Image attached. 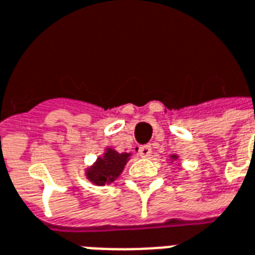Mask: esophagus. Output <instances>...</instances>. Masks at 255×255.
<instances>
[{
	"instance_id": "esophagus-1",
	"label": "esophagus",
	"mask_w": 255,
	"mask_h": 255,
	"mask_svg": "<svg viewBox=\"0 0 255 255\" xmlns=\"http://www.w3.org/2000/svg\"><path fill=\"white\" fill-rule=\"evenodd\" d=\"M138 154L141 155V157H149V155L151 154V146L150 145L139 146V149H138Z\"/></svg>"
}]
</instances>
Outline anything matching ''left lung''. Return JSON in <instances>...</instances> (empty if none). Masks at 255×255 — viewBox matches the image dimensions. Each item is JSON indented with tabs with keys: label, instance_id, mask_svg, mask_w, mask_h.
Segmentation results:
<instances>
[{
	"label": "left lung",
	"instance_id": "obj_1",
	"mask_svg": "<svg viewBox=\"0 0 255 255\" xmlns=\"http://www.w3.org/2000/svg\"><path fill=\"white\" fill-rule=\"evenodd\" d=\"M177 159H178V155H175V154L170 155V161H171V162H174V161H177Z\"/></svg>",
	"mask_w": 255,
	"mask_h": 255
}]
</instances>
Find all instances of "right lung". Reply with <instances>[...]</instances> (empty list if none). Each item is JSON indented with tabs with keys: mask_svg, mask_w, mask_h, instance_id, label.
Returning <instances> with one entry per match:
<instances>
[{
	"mask_svg": "<svg viewBox=\"0 0 255 255\" xmlns=\"http://www.w3.org/2000/svg\"><path fill=\"white\" fill-rule=\"evenodd\" d=\"M131 153H118L113 147H106L104 154L85 170L86 178L97 186L114 182L121 175Z\"/></svg>",
	"mask_w": 255,
	"mask_h": 255,
	"instance_id": "1",
	"label": "right lung"
}]
</instances>
